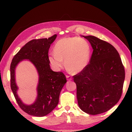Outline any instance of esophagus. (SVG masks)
Masks as SVG:
<instances>
[{
	"label": "esophagus",
	"instance_id": "1",
	"mask_svg": "<svg viewBox=\"0 0 132 132\" xmlns=\"http://www.w3.org/2000/svg\"><path fill=\"white\" fill-rule=\"evenodd\" d=\"M66 77L67 78V79H68V80H69V81H70V80H71V77L70 76L66 75Z\"/></svg>",
	"mask_w": 132,
	"mask_h": 132
}]
</instances>
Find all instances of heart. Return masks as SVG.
I'll return each mask as SVG.
<instances>
[{"instance_id":"b5f03b06","label":"heart","mask_w":132,"mask_h":132,"mask_svg":"<svg viewBox=\"0 0 132 132\" xmlns=\"http://www.w3.org/2000/svg\"><path fill=\"white\" fill-rule=\"evenodd\" d=\"M91 56V46L88 41L78 37L63 38L54 46V52L49 56L52 66L59 70L64 66L73 73H79L88 65Z\"/></svg>"}]
</instances>
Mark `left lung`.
Wrapping results in <instances>:
<instances>
[{"mask_svg": "<svg viewBox=\"0 0 132 132\" xmlns=\"http://www.w3.org/2000/svg\"><path fill=\"white\" fill-rule=\"evenodd\" d=\"M93 52L86 68L73 76L80 108L90 115L108 111L121 97L125 68L117 50L108 42L88 35Z\"/></svg>", "mask_w": 132, "mask_h": 132, "instance_id": "1", "label": "left lung"}]
</instances>
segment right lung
Wrapping results in <instances>:
<instances>
[{
  "mask_svg": "<svg viewBox=\"0 0 132 132\" xmlns=\"http://www.w3.org/2000/svg\"><path fill=\"white\" fill-rule=\"evenodd\" d=\"M56 34L48 38L32 39L27 42L13 57L10 64V86L18 105L23 111L35 117L48 115L59 102L61 91L67 81L62 71H53L50 68L48 51ZM28 59L34 64L39 74L38 97L31 106L23 104L18 97L15 81V68L20 61Z\"/></svg>",
  "mask_w": 132,
  "mask_h": 132,
  "instance_id": "add662e5",
  "label": "right lung"
}]
</instances>
